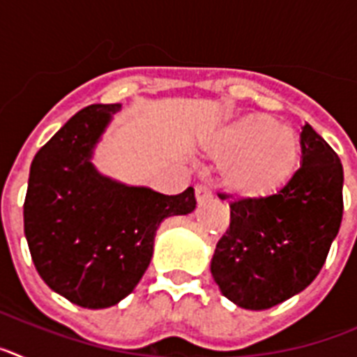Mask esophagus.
Returning <instances> with one entry per match:
<instances>
[{
  "instance_id": "esophagus-1",
  "label": "esophagus",
  "mask_w": 357,
  "mask_h": 357,
  "mask_svg": "<svg viewBox=\"0 0 357 357\" xmlns=\"http://www.w3.org/2000/svg\"><path fill=\"white\" fill-rule=\"evenodd\" d=\"M195 195H197V200L202 204V202L209 200V198L213 197V191H211L206 184H198L197 188H195Z\"/></svg>"
}]
</instances>
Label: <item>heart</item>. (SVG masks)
Returning <instances> with one entry per match:
<instances>
[{
	"label": "heart",
	"mask_w": 357,
	"mask_h": 357,
	"mask_svg": "<svg viewBox=\"0 0 357 357\" xmlns=\"http://www.w3.org/2000/svg\"><path fill=\"white\" fill-rule=\"evenodd\" d=\"M220 160V175L229 191L259 200L277 193L295 175L301 137L268 114H250L223 128L209 146Z\"/></svg>",
	"instance_id": "heart-1"
}]
</instances>
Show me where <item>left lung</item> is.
Here are the masks:
<instances>
[{
	"label": "left lung",
	"mask_w": 357,
	"mask_h": 357,
	"mask_svg": "<svg viewBox=\"0 0 357 357\" xmlns=\"http://www.w3.org/2000/svg\"><path fill=\"white\" fill-rule=\"evenodd\" d=\"M301 144L302 166L284 188L229 204L230 225L218 241L211 273L223 296L243 309H270L307 288L342 225L338 153L307 123Z\"/></svg>",
	"instance_id": "1"
}]
</instances>
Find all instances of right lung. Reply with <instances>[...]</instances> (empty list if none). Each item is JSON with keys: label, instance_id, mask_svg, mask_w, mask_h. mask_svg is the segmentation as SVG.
Returning a JSON list of instances; mask_svg holds the SVG:
<instances>
[{"label": "right lung", "instance_id": "1", "mask_svg": "<svg viewBox=\"0 0 357 357\" xmlns=\"http://www.w3.org/2000/svg\"><path fill=\"white\" fill-rule=\"evenodd\" d=\"M119 105H89L36 153L24 198V236L40 279L69 302L103 309L130 295L146 272L164 218L197 207L178 195L128 188L91 164Z\"/></svg>", "mask_w": 357, "mask_h": 357}]
</instances>
